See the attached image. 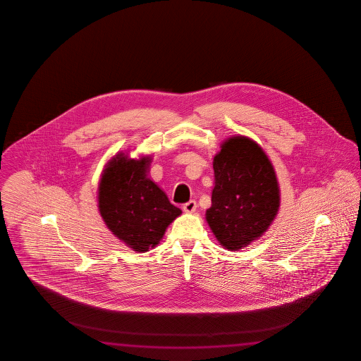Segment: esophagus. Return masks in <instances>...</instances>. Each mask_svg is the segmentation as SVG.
Wrapping results in <instances>:
<instances>
[{
    "label": "esophagus",
    "instance_id": "34e87169",
    "mask_svg": "<svg viewBox=\"0 0 361 361\" xmlns=\"http://www.w3.org/2000/svg\"><path fill=\"white\" fill-rule=\"evenodd\" d=\"M183 209L184 212H187V214H192V212H195L197 209V202L190 201L187 202V203H184Z\"/></svg>",
    "mask_w": 361,
    "mask_h": 361
}]
</instances>
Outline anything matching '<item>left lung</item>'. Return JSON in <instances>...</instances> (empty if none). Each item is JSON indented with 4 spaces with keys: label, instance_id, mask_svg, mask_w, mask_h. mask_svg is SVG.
<instances>
[{
    "label": "left lung",
    "instance_id": "8db88e82",
    "mask_svg": "<svg viewBox=\"0 0 361 361\" xmlns=\"http://www.w3.org/2000/svg\"><path fill=\"white\" fill-rule=\"evenodd\" d=\"M212 204L206 221L224 249L238 251L263 236L281 207V188L263 147L235 135L214 157Z\"/></svg>",
    "mask_w": 361,
    "mask_h": 361
}]
</instances>
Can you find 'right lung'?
<instances>
[{"label":"right lung","mask_w":361,"mask_h":361,"mask_svg":"<svg viewBox=\"0 0 361 361\" xmlns=\"http://www.w3.org/2000/svg\"><path fill=\"white\" fill-rule=\"evenodd\" d=\"M128 152H118L104 165L98 182V211L115 238L134 251L147 252L159 244L182 209L149 177L152 157L134 159Z\"/></svg>","instance_id":"1"}]
</instances>
